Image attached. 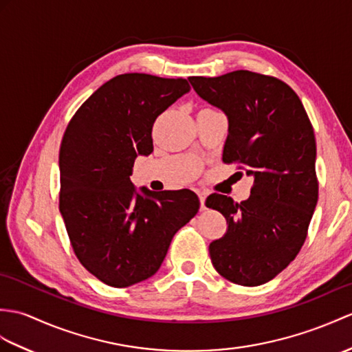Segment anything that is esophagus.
<instances>
[{
    "label": "esophagus",
    "mask_w": 352,
    "mask_h": 352,
    "mask_svg": "<svg viewBox=\"0 0 352 352\" xmlns=\"http://www.w3.org/2000/svg\"><path fill=\"white\" fill-rule=\"evenodd\" d=\"M198 198L201 202V210H206V198H207V193L206 192H198Z\"/></svg>",
    "instance_id": "34e87169"
}]
</instances>
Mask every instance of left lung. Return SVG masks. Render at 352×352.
<instances>
[{
  "instance_id": "left-lung-1",
  "label": "left lung",
  "mask_w": 352,
  "mask_h": 352,
  "mask_svg": "<svg viewBox=\"0 0 352 352\" xmlns=\"http://www.w3.org/2000/svg\"><path fill=\"white\" fill-rule=\"evenodd\" d=\"M189 80L228 116L223 163L253 177L246 201L220 193L206 201L228 225L210 243L211 263L225 279L258 287L289 265L307 236L318 201L312 122L296 91L274 76L235 70Z\"/></svg>"
}]
</instances>
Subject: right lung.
Wrapping results in <instances>:
<instances>
[{
    "label": "right lung",
    "mask_w": 352,
    "mask_h": 352,
    "mask_svg": "<svg viewBox=\"0 0 352 352\" xmlns=\"http://www.w3.org/2000/svg\"><path fill=\"white\" fill-rule=\"evenodd\" d=\"M190 89L184 78L124 73L104 82L69 121L60 146V211L79 263L103 283L148 279L174 234L198 213L192 190L135 192L138 154L153 151V124Z\"/></svg>",
    "instance_id": "obj_1"
}]
</instances>
